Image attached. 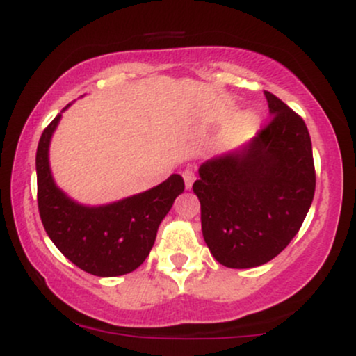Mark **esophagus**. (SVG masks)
Segmentation results:
<instances>
[{"label":"esophagus","instance_id":"34e87169","mask_svg":"<svg viewBox=\"0 0 356 356\" xmlns=\"http://www.w3.org/2000/svg\"><path fill=\"white\" fill-rule=\"evenodd\" d=\"M182 177H184V182H186V189H191L192 184L195 181V169L192 165L186 167L182 172Z\"/></svg>","mask_w":356,"mask_h":356}]
</instances>
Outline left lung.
I'll return each mask as SVG.
<instances>
[{
  "label": "left lung",
  "instance_id": "1",
  "mask_svg": "<svg viewBox=\"0 0 356 356\" xmlns=\"http://www.w3.org/2000/svg\"><path fill=\"white\" fill-rule=\"evenodd\" d=\"M269 124L248 144L199 167L192 189L202 236L222 266L268 263L291 243L313 202L316 175L305 120L264 92Z\"/></svg>",
  "mask_w": 356,
  "mask_h": 356
}]
</instances>
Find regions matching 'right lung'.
<instances>
[{
  "label": "right lung",
  "instance_id": "1",
  "mask_svg": "<svg viewBox=\"0 0 356 356\" xmlns=\"http://www.w3.org/2000/svg\"><path fill=\"white\" fill-rule=\"evenodd\" d=\"M60 118L61 113L43 130L36 149L38 211L44 231L61 254L90 275L132 273L149 256L162 219L184 192V179L172 174L152 189L105 206L79 204L53 181L48 161Z\"/></svg>",
  "mask_w": 356,
  "mask_h": 356
}]
</instances>
